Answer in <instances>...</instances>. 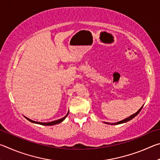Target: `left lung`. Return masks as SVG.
<instances>
[{
  "label": "left lung",
  "instance_id": "8db88e82",
  "mask_svg": "<svg viewBox=\"0 0 160 160\" xmlns=\"http://www.w3.org/2000/svg\"><path fill=\"white\" fill-rule=\"evenodd\" d=\"M142 107H143V106H142ZM142 107L141 108H140V109L138 111V112H137L136 113H133V114H132V115L130 116L129 117L126 118H125V119H123V120H122V121H118V122H117V123H107V122H106V123H107V124H112V125H118V124H121V123H123L128 122V121H131V119H132V118H135V116H136L138 114V113H140V111H141V109H142Z\"/></svg>",
  "mask_w": 160,
  "mask_h": 160
}]
</instances>
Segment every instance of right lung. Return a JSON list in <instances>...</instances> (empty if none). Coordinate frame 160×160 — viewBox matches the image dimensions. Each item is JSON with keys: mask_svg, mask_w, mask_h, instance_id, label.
I'll use <instances>...</instances> for the list:
<instances>
[{"mask_svg": "<svg viewBox=\"0 0 160 160\" xmlns=\"http://www.w3.org/2000/svg\"><path fill=\"white\" fill-rule=\"evenodd\" d=\"M68 113H69V111H68V112L67 113V114L64 116L63 118H61V119H58V120H56V121H51V122H48V123H42V122H37V121H32V120H31V119H29V118H27V117H25L28 119V121H30V122H32V123H37V124H40V125H43V126H53V125H56V124H58V123H61L62 121H63L65 118H66V117H67V116L68 115Z\"/></svg>", "mask_w": 160, "mask_h": 160, "instance_id": "right-lung-1", "label": "right lung"}]
</instances>
